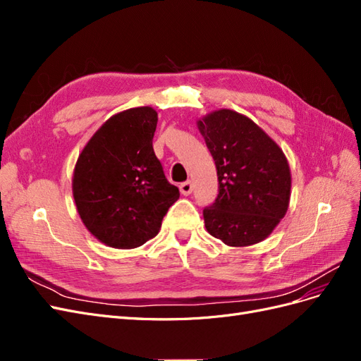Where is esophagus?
I'll return each mask as SVG.
<instances>
[{
    "label": "esophagus",
    "mask_w": 361,
    "mask_h": 361,
    "mask_svg": "<svg viewBox=\"0 0 361 361\" xmlns=\"http://www.w3.org/2000/svg\"><path fill=\"white\" fill-rule=\"evenodd\" d=\"M179 190H180V192H182L183 195H190V194L192 192V183H191V180L182 182V183L179 185Z\"/></svg>",
    "instance_id": "obj_1"
}]
</instances>
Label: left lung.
Segmentation results:
<instances>
[{"mask_svg":"<svg viewBox=\"0 0 361 361\" xmlns=\"http://www.w3.org/2000/svg\"><path fill=\"white\" fill-rule=\"evenodd\" d=\"M197 126L220 185L215 202L203 209L206 231L231 247L264 241L289 207L285 154L253 120L226 108L206 114Z\"/></svg>","mask_w":361,"mask_h":361,"instance_id":"left-lung-1","label":"left lung"}]
</instances>
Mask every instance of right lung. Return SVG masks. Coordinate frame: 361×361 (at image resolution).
Instances as JSON below:
<instances>
[{"label":"right lung","instance_id":"add662e5","mask_svg":"<svg viewBox=\"0 0 361 361\" xmlns=\"http://www.w3.org/2000/svg\"><path fill=\"white\" fill-rule=\"evenodd\" d=\"M157 123L152 106L117 113L96 130L75 164L76 211L87 231L108 247L147 243L179 199L152 146Z\"/></svg>","mask_w":361,"mask_h":361}]
</instances>
